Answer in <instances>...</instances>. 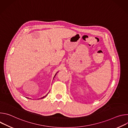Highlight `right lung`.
Returning <instances> with one entry per match:
<instances>
[{
  "label": "right lung",
  "mask_w": 128,
  "mask_h": 128,
  "mask_svg": "<svg viewBox=\"0 0 128 128\" xmlns=\"http://www.w3.org/2000/svg\"><path fill=\"white\" fill-rule=\"evenodd\" d=\"M58 72H59V71H58V72H57V73H56V74H55V75H54V77H55V76H56V74H57V73H58ZM54 78H53V79H54ZM48 94H46V96H44V97H42V98H39V99H43V98H44V97H46V96H47V95H48ZM26 98H28V99H29V98H28V97H26ZM30 99H31V98H30Z\"/></svg>",
  "instance_id": "obj_1"
}]
</instances>
